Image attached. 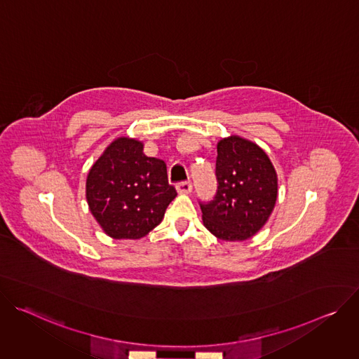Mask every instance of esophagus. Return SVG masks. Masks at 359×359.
<instances>
[{
  "mask_svg": "<svg viewBox=\"0 0 359 359\" xmlns=\"http://www.w3.org/2000/svg\"><path fill=\"white\" fill-rule=\"evenodd\" d=\"M176 190H177V193H180V194H187V193L191 191V183H190V182L177 183V184H176Z\"/></svg>",
  "mask_w": 359,
  "mask_h": 359,
  "instance_id": "obj_1",
  "label": "esophagus"
}]
</instances>
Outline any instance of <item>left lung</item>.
Listing matches in <instances>:
<instances>
[{
	"instance_id": "8db88e82",
	"label": "left lung",
	"mask_w": 359,
	"mask_h": 359,
	"mask_svg": "<svg viewBox=\"0 0 359 359\" xmlns=\"http://www.w3.org/2000/svg\"><path fill=\"white\" fill-rule=\"evenodd\" d=\"M217 193L200 204L203 224L224 241H244L257 234L274 210L278 179L267 153L237 135L217 142Z\"/></svg>"
}]
</instances>
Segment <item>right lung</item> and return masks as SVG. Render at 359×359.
Here are the masks:
<instances>
[{
  "instance_id": "add662e5",
  "label": "right lung",
  "mask_w": 359,
  "mask_h": 359,
  "mask_svg": "<svg viewBox=\"0 0 359 359\" xmlns=\"http://www.w3.org/2000/svg\"><path fill=\"white\" fill-rule=\"evenodd\" d=\"M177 196L166 163L143 153V142L121 136L89 169L86 201L97 224L115 240H139L165 217Z\"/></svg>"
}]
</instances>
